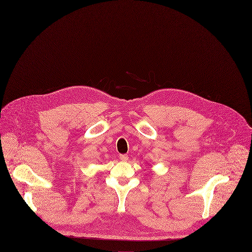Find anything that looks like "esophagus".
<instances>
[{"instance_id":"34e87169","label":"esophagus","mask_w":252,"mask_h":252,"mask_svg":"<svg viewBox=\"0 0 252 252\" xmlns=\"http://www.w3.org/2000/svg\"><path fill=\"white\" fill-rule=\"evenodd\" d=\"M120 159H121L122 161L126 162V161L128 160V156H127L126 154H121V155H120Z\"/></svg>"}]
</instances>
